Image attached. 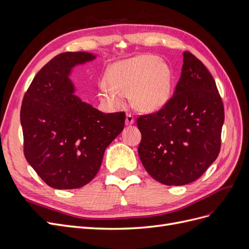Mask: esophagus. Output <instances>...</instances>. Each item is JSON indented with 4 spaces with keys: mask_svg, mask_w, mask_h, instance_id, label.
<instances>
[{
    "mask_svg": "<svg viewBox=\"0 0 249 249\" xmlns=\"http://www.w3.org/2000/svg\"><path fill=\"white\" fill-rule=\"evenodd\" d=\"M135 122V119L133 117V115L131 114H126V117H125V124L126 125H132Z\"/></svg>",
    "mask_w": 249,
    "mask_h": 249,
    "instance_id": "obj_1",
    "label": "esophagus"
}]
</instances>
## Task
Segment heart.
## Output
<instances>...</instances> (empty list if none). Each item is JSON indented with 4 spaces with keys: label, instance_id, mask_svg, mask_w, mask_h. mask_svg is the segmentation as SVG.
<instances>
[{
    "label": "heart",
    "instance_id": "1",
    "mask_svg": "<svg viewBox=\"0 0 249 249\" xmlns=\"http://www.w3.org/2000/svg\"><path fill=\"white\" fill-rule=\"evenodd\" d=\"M106 81L100 86V97L110 106H122L124 96L130 95L135 108L154 113L163 109L171 99V71L152 55H138L111 64Z\"/></svg>",
    "mask_w": 249,
    "mask_h": 249
}]
</instances>
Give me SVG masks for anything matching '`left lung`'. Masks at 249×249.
Listing matches in <instances>:
<instances>
[{"label":"left lung","mask_w":249,"mask_h":249,"mask_svg":"<svg viewBox=\"0 0 249 249\" xmlns=\"http://www.w3.org/2000/svg\"><path fill=\"white\" fill-rule=\"evenodd\" d=\"M179 81L168 104L140 116L139 158L148 175L167 186L196 180L218 157L224 109L216 83L201 61L183 54Z\"/></svg>","instance_id":"left-lung-1"}]
</instances>
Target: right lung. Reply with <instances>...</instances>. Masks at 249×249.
I'll use <instances>...</instances> for the list:
<instances>
[{
    "label": "right lung",
    "instance_id": "add662e5",
    "mask_svg": "<svg viewBox=\"0 0 249 249\" xmlns=\"http://www.w3.org/2000/svg\"><path fill=\"white\" fill-rule=\"evenodd\" d=\"M95 58L87 52L57 55L36 74L22 100L25 157L54 189L88 184L100 170L105 150L124 130V112L106 114L74 94L72 70Z\"/></svg>",
    "mask_w": 249,
    "mask_h": 249
}]
</instances>
